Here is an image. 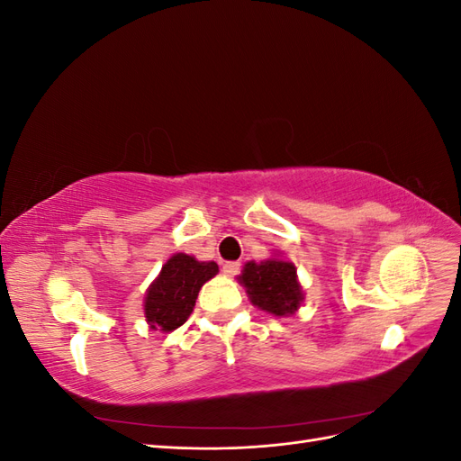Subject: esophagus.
Here are the masks:
<instances>
[{"mask_svg":"<svg viewBox=\"0 0 461 461\" xmlns=\"http://www.w3.org/2000/svg\"><path fill=\"white\" fill-rule=\"evenodd\" d=\"M239 271H240V263H239V261H227V263H222V273L229 275V276L239 275Z\"/></svg>","mask_w":461,"mask_h":461,"instance_id":"obj_1","label":"esophagus"}]
</instances>
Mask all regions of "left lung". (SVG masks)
I'll use <instances>...</instances> for the list:
<instances>
[{
    "label": "left lung",
    "mask_w": 461,
    "mask_h": 461,
    "mask_svg": "<svg viewBox=\"0 0 461 461\" xmlns=\"http://www.w3.org/2000/svg\"><path fill=\"white\" fill-rule=\"evenodd\" d=\"M248 298L256 308L276 317L292 315L303 302V290L298 283L294 263L271 258L261 263L248 261L239 275Z\"/></svg>",
    "instance_id": "8db88e82"
}]
</instances>
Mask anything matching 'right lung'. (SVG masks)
Segmentation results:
<instances>
[{
    "instance_id": "add662e5",
    "label": "right lung",
    "mask_w": 461,
    "mask_h": 461,
    "mask_svg": "<svg viewBox=\"0 0 461 461\" xmlns=\"http://www.w3.org/2000/svg\"><path fill=\"white\" fill-rule=\"evenodd\" d=\"M217 273L215 261H198L188 254H175L167 259L146 292L144 315L149 329L171 332L185 325L200 288Z\"/></svg>"
}]
</instances>
